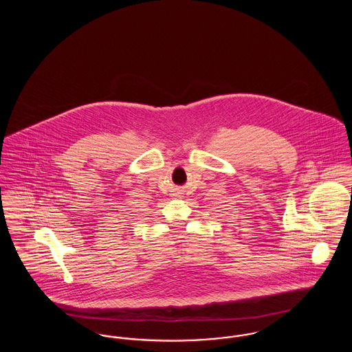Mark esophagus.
Masks as SVG:
<instances>
[{"label": "esophagus", "instance_id": "esophagus-1", "mask_svg": "<svg viewBox=\"0 0 352 352\" xmlns=\"http://www.w3.org/2000/svg\"><path fill=\"white\" fill-rule=\"evenodd\" d=\"M181 194H182V192H181V191H177V192H175V194H174V197H177V198H179V197H182V195H181Z\"/></svg>", "mask_w": 352, "mask_h": 352}]
</instances>
